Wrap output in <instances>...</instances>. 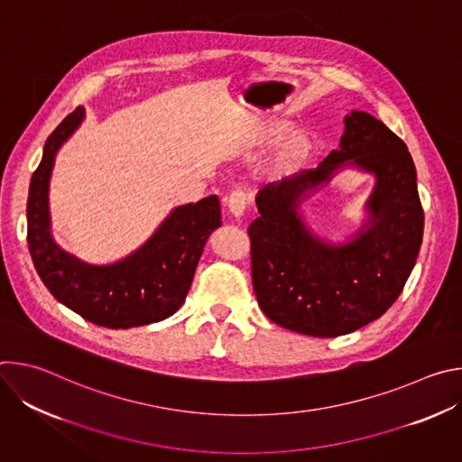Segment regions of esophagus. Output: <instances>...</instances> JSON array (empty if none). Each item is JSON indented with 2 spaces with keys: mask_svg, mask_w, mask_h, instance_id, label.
Segmentation results:
<instances>
[{
  "mask_svg": "<svg viewBox=\"0 0 462 462\" xmlns=\"http://www.w3.org/2000/svg\"><path fill=\"white\" fill-rule=\"evenodd\" d=\"M225 201H226V207H228L230 214H232L234 217H241L243 212H245V208H246V205H248V195H246V191L236 188V189H232V191L226 195Z\"/></svg>",
  "mask_w": 462,
  "mask_h": 462,
  "instance_id": "obj_1",
  "label": "esophagus"
}]
</instances>
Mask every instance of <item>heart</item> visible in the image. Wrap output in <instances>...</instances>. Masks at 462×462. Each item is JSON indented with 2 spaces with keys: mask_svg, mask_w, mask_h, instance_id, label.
<instances>
[{
  "mask_svg": "<svg viewBox=\"0 0 462 462\" xmlns=\"http://www.w3.org/2000/svg\"><path fill=\"white\" fill-rule=\"evenodd\" d=\"M307 150H309L307 141L301 139V137H296V139H292V141L287 143V146H285V150H283V161H287V162H298L300 159L305 157Z\"/></svg>",
  "mask_w": 462,
  "mask_h": 462,
  "instance_id": "b5f03b06",
  "label": "heart"
}]
</instances>
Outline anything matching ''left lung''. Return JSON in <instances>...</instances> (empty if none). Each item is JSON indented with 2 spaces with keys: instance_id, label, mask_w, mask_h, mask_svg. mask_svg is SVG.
<instances>
[{
  "instance_id": "obj_1",
  "label": "left lung",
  "mask_w": 462,
  "mask_h": 462,
  "mask_svg": "<svg viewBox=\"0 0 462 462\" xmlns=\"http://www.w3.org/2000/svg\"><path fill=\"white\" fill-rule=\"evenodd\" d=\"M346 162L377 175L372 223L355 242L328 247L295 210ZM255 205L248 237L257 303L274 323L309 337H342L380 318L401 296L422 245L424 210L408 146L364 111L346 118L340 150L318 168L267 184Z\"/></svg>"
}]
</instances>
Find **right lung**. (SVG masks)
<instances>
[{
	"label": "right lung",
	"mask_w": 462,
	"mask_h": 462,
	"mask_svg": "<svg viewBox=\"0 0 462 462\" xmlns=\"http://www.w3.org/2000/svg\"><path fill=\"white\" fill-rule=\"evenodd\" d=\"M77 107L49 135L27 199V243L34 269L49 292L84 319L127 328L171 316L186 300L208 236L221 226V205L210 195L171 212L135 254L107 267H93L54 245L49 234L47 189L54 155L79 127Z\"/></svg>",
	"instance_id": "add662e5"
}]
</instances>
